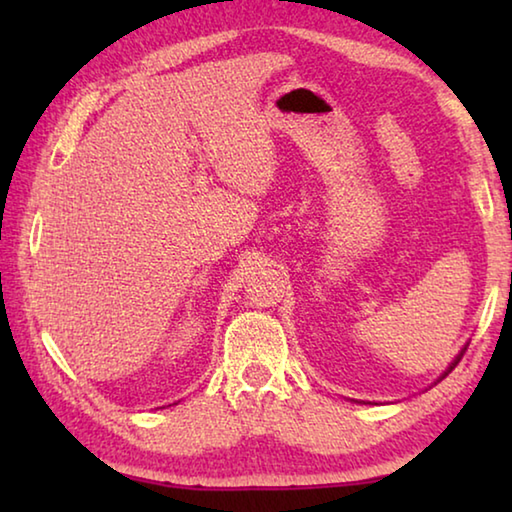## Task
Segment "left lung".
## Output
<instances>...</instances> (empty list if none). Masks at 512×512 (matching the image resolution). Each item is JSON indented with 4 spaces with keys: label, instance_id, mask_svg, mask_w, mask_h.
Returning <instances> with one entry per match:
<instances>
[{
    "label": "left lung",
    "instance_id": "1",
    "mask_svg": "<svg viewBox=\"0 0 512 512\" xmlns=\"http://www.w3.org/2000/svg\"><path fill=\"white\" fill-rule=\"evenodd\" d=\"M458 359H461V357H458ZM458 359H456V361H454V366H456V363H458ZM454 366H452V368H454ZM452 368H449V370H452Z\"/></svg>",
    "mask_w": 512,
    "mask_h": 512
}]
</instances>
